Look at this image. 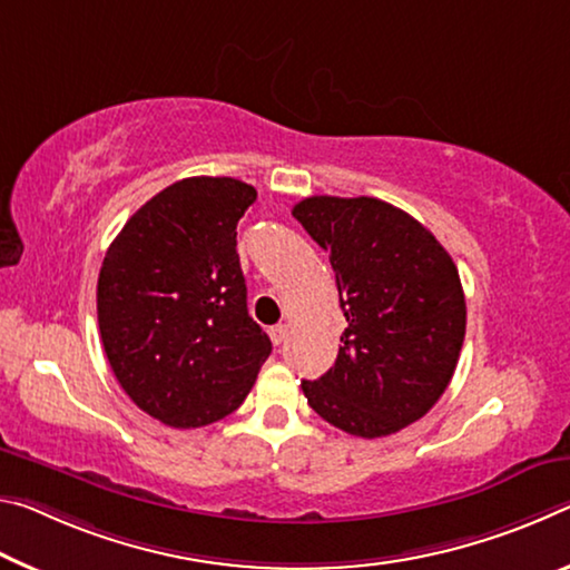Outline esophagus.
Here are the masks:
<instances>
[{
    "instance_id": "esophagus-1",
    "label": "esophagus",
    "mask_w": 570,
    "mask_h": 570,
    "mask_svg": "<svg viewBox=\"0 0 570 570\" xmlns=\"http://www.w3.org/2000/svg\"><path fill=\"white\" fill-rule=\"evenodd\" d=\"M268 334H271V342H274V345H284L288 337V327L286 324H276V327H271Z\"/></svg>"
}]
</instances>
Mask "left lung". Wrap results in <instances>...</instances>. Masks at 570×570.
I'll list each match as a JSON object with an SVG mask.
<instances>
[{
	"label": "left lung",
	"instance_id": "left-lung-1",
	"mask_svg": "<svg viewBox=\"0 0 570 570\" xmlns=\"http://www.w3.org/2000/svg\"><path fill=\"white\" fill-rule=\"evenodd\" d=\"M292 213L330 253L347 320L334 365L302 391L332 426L391 436L454 375L466 330L459 271L431 230L377 197L314 195Z\"/></svg>",
	"mask_w": 570,
	"mask_h": 570
}]
</instances>
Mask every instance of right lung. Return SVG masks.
<instances>
[{"label": "right lung", "mask_w": 570, "mask_h": 570, "mask_svg": "<svg viewBox=\"0 0 570 570\" xmlns=\"http://www.w3.org/2000/svg\"><path fill=\"white\" fill-rule=\"evenodd\" d=\"M256 189L187 177L131 215L98 274V330L116 381L151 419L200 429L246 401L271 355L248 317L236 225Z\"/></svg>", "instance_id": "obj_1"}]
</instances>
